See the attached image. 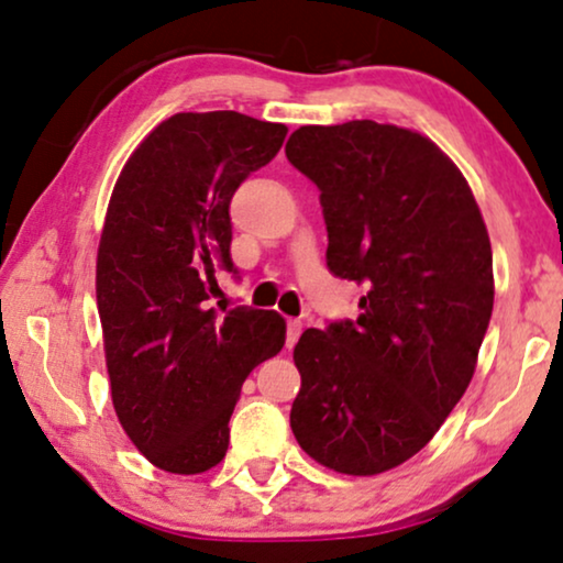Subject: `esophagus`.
Instances as JSON below:
<instances>
[{
  "label": "esophagus",
  "instance_id": "obj_1",
  "mask_svg": "<svg viewBox=\"0 0 563 563\" xmlns=\"http://www.w3.org/2000/svg\"><path fill=\"white\" fill-rule=\"evenodd\" d=\"M299 333H302V320H287V346L291 349L297 344V339H299Z\"/></svg>",
  "mask_w": 563,
  "mask_h": 563
}]
</instances>
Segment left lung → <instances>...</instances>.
<instances>
[{
	"label": "left lung",
	"mask_w": 563,
	"mask_h": 563,
	"mask_svg": "<svg viewBox=\"0 0 563 563\" xmlns=\"http://www.w3.org/2000/svg\"><path fill=\"white\" fill-rule=\"evenodd\" d=\"M287 159L320 191L328 272L360 318L308 328L289 424L325 468L375 476L413 457L468 388L492 320V243L463 173L416 131L299 126Z\"/></svg>",
	"instance_id": "8db88e82"
}]
</instances>
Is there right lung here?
I'll return each mask as SVG.
<instances>
[{"label":"right lung","mask_w":563,"mask_h":563,"mask_svg":"<svg viewBox=\"0 0 563 563\" xmlns=\"http://www.w3.org/2000/svg\"><path fill=\"white\" fill-rule=\"evenodd\" d=\"M284 136V123L235 111L175 113L129 157L108 203L95 289L113 408L167 473L214 468L245 377L284 346L279 312L209 308L217 268L238 274L232 196Z\"/></svg>","instance_id":"1"}]
</instances>
